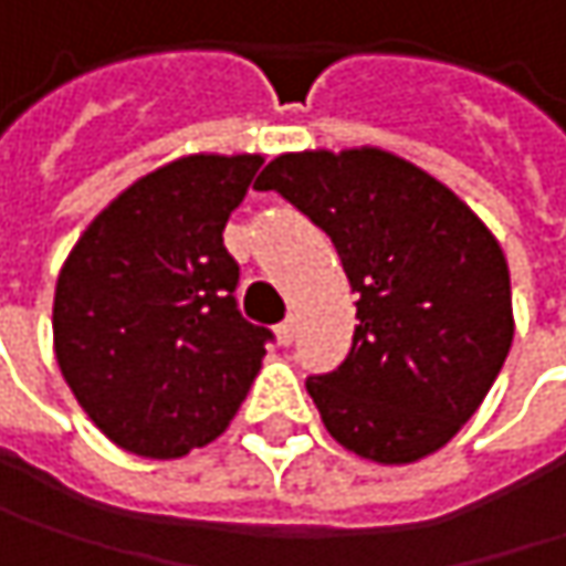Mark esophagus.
<instances>
[{"mask_svg": "<svg viewBox=\"0 0 566 566\" xmlns=\"http://www.w3.org/2000/svg\"><path fill=\"white\" fill-rule=\"evenodd\" d=\"M293 335H296L293 318H286V322H280V325H276V342L280 344H293Z\"/></svg>", "mask_w": 566, "mask_h": 566, "instance_id": "esophagus-1", "label": "esophagus"}]
</instances>
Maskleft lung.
<instances>
[{"label": "left lung", "instance_id": "obj_1", "mask_svg": "<svg viewBox=\"0 0 566 566\" xmlns=\"http://www.w3.org/2000/svg\"><path fill=\"white\" fill-rule=\"evenodd\" d=\"M254 186L332 238L357 296L344 364L305 380L328 434L377 464L444 448L512 347L500 241L444 182L380 147L280 154Z\"/></svg>", "mask_w": 566, "mask_h": 566}]
</instances>
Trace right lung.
<instances>
[{"label": "right lung", "instance_id": "1", "mask_svg": "<svg viewBox=\"0 0 566 566\" xmlns=\"http://www.w3.org/2000/svg\"><path fill=\"white\" fill-rule=\"evenodd\" d=\"M261 154H192L132 182L83 231L54 293V350L118 448L170 461L222 434L273 332L238 312L222 241Z\"/></svg>", "mask_w": 566, "mask_h": 566}]
</instances>
